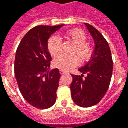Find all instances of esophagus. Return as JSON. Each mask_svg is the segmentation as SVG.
<instances>
[{
    "instance_id": "obj_1",
    "label": "esophagus",
    "mask_w": 128,
    "mask_h": 128,
    "mask_svg": "<svg viewBox=\"0 0 128 128\" xmlns=\"http://www.w3.org/2000/svg\"><path fill=\"white\" fill-rule=\"evenodd\" d=\"M60 73L61 75H62V74H64L66 73V71H63V70H60Z\"/></svg>"
}]
</instances>
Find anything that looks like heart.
<instances>
[{"label": "heart", "mask_w": 128, "mask_h": 128, "mask_svg": "<svg viewBox=\"0 0 128 128\" xmlns=\"http://www.w3.org/2000/svg\"><path fill=\"white\" fill-rule=\"evenodd\" d=\"M67 36L75 44L71 51L73 55L61 54L53 61V65L63 71H68L77 66L79 64V58L81 62L89 60L93 54V47L87 40L86 34L80 29H74L67 33ZM62 42L57 35L51 36L48 40V49L50 54L57 56L62 51Z\"/></svg>", "instance_id": "b5f03b06"}]
</instances>
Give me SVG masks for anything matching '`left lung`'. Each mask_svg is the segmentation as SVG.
Returning <instances> with one entry per match:
<instances>
[{
    "label": "left lung",
    "mask_w": 128,
    "mask_h": 128,
    "mask_svg": "<svg viewBox=\"0 0 128 128\" xmlns=\"http://www.w3.org/2000/svg\"><path fill=\"white\" fill-rule=\"evenodd\" d=\"M85 24L93 37L95 47L89 62L78 69L81 76L71 74L73 81L70 88L76 104L90 107L98 104L107 91L112 79L113 60L109 46L102 34L92 25ZM84 74L87 75L86 77Z\"/></svg>",
    "instance_id": "left-lung-1"
}]
</instances>
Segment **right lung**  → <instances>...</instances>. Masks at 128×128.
<instances>
[{"label": "right lung", "instance_id": "obj_1", "mask_svg": "<svg viewBox=\"0 0 128 128\" xmlns=\"http://www.w3.org/2000/svg\"><path fill=\"white\" fill-rule=\"evenodd\" d=\"M63 26H35L26 34L16 49L14 76L17 85L24 100L37 108H48L56 102L60 74L58 68L49 71L52 57L48 40Z\"/></svg>", "mask_w": 128, "mask_h": 128}]
</instances>
